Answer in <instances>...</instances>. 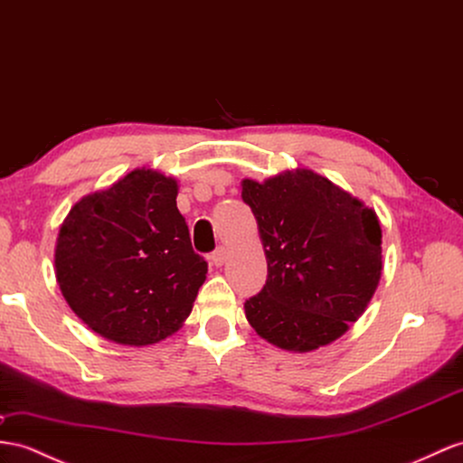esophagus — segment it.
Masks as SVG:
<instances>
[{
	"label": "esophagus",
	"instance_id": "1",
	"mask_svg": "<svg viewBox=\"0 0 463 463\" xmlns=\"http://www.w3.org/2000/svg\"><path fill=\"white\" fill-rule=\"evenodd\" d=\"M224 260H227V248L219 246L217 250L211 254V262L215 264V266H222V264H224Z\"/></svg>",
	"mask_w": 463,
	"mask_h": 463
}]
</instances>
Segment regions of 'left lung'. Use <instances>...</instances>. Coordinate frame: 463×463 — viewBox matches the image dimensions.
<instances>
[{"mask_svg":"<svg viewBox=\"0 0 463 463\" xmlns=\"http://www.w3.org/2000/svg\"><path fill=\"white\" fill-rule=\"evenodd\" d=\"M262 239L268 279L244 303L256 333L283 350L336 340L370 303L382 278L375 211L311 170L242 182Z\"/></svg>","mask_w":463,"mask_h":463,"instance_id":"left-lung-1","label":"left lung"}]
</instances>
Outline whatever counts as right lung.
Returning <instances> with one entry per match:
<instances>
[{
  "instance_id": "add662e5",
  "label": "right lung",
  "mask_w": 463,
  "mask_h": 463,
  "mask_svg": "<svg viewBox=\"0 0 463 463\" xmlns=\"http://www.w3.org/2000/svg\"><path fill=\"white\" fill-rule=\"evenodd\" d=\"M177 184L135 170L84 197L56 242V279L72 311L117 345L146 346L192 313L207 262L175 205Z\"/></svg>"
}]
</instances>
